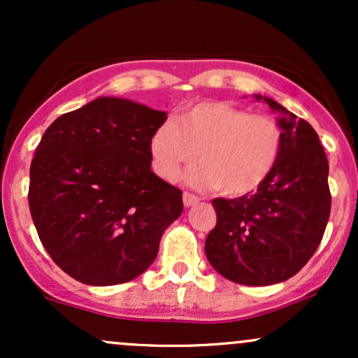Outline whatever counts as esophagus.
<instances>
[{"instance_id": "esophagus-1", "label": "esophagus", "mask_w": 358, "mask_h": 358, "mask_svg": "<svg viewBox=\"0 0 358 358\" xmlns=\"http://www.w3.org/2000/svg\"><path fill=\"white\" fill-rule=\"evenodd\" d=\"M195 203H199V196H195V195H192V193L185 192L183 193V205H185V207H192V205H195Z\"/></svg>"}]
</instances>
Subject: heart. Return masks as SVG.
<instances>
[{"instance_id":"1","label":"heart","mask_w":358,"mask_h":358,"mask_svg":"<svg viewBox=\"0 0 358 358\" xmlns=\"http://www.w3.org/2000/svg\"><path fill=\"white\" fill-rule=\"evenodd\" d=\"M281 126L225 102H200L165 121L150 139L153 168L173 182L199 153L202 165L192 168L187 182L196 188L217 187L225 196L257 190L276 168L282 151Z\"/></svg>"}]
</instances>
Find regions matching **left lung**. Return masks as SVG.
Returning <instances> with one entry per match:
<instances>
[{
  "mask_svg": "<svg viewBox=\"0 0 358 358\" xmlns=\"http://www.w3.org/2000/svg\"><path fill=\"white\" fill-rule=\"evenodd\" d=\"M282 151L276 168L254 193L213 199L215 227L205 241L212 268L232 282L269 286L286 281L310 261L330 217L328 159L316 131L276 101Z\"/></svg>",
  "mask_w": 358,
  "mask_h": 358,
  "instance_id": "8db88e82",
  "label": "left lung"
}]
</instances>
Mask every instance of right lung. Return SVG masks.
I'll return each instance as SVG.
<instances>
[{"label":"right lung","mask_w":358,"mask_h":358,"mask_svg":"<svg viewBox=\"0 0 358 358\" xmlns=\"http://www.w3.org/2000/svg\"><path fill=\"white\" fill-rule=\"evenodd\" d=\"M165 121V110L97 97L45 131L28 203L43 248L69 276L113 286L153 264L183 212L182 190L151 171L150 139Z\"/></svg>","instance_id":"1"}]
</instances>
